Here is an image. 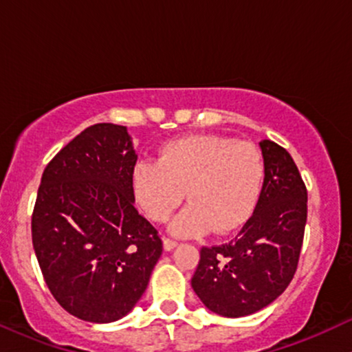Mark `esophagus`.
Wrapping results in <instances>:
<instances>
[{"label":"esophagus","instance_id":"34e87169","mask_svg":"<svg viewBox=\"0 0 352 352\" xmlns=\"http://www.w3.org/2000/svg\"><path fill=\"white\" fill-rule=\"evenodd\" d=\"M175 246H177V241L170 240V238H164V250H165V252H172Z\"/></svg>","mask_w":352,"mask_h":352}]
</instances>
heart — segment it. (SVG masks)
Instances as JSON below:
<instances>
[{"instance_id": "obj_1", "label": "heart", "mask_w": 352, "mask_h": 352, "mask_svg": "<svg viewBox=\"0 0 352 352\" xmlns=\"http://www.w3.org/2000/svg\"><path fill=\"white\" fill-rule=\"evenodd\" d=\"M132 192L152 220L165 221L185 199L190 204L172 220L177 236L215 230L230 233L250 220L265 182L261 152L230 137L193 134L160 147L159 160L137 162Z\"/></svg>"}]
</instances>
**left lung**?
Returning <instances> with one entry per match:
<instances>
[{"label":"left lung","instance_id":"obj_1","mask_svg":"<svg viewBox=\"0 0 352 352\" xmlns=\"http://www.w3.org/2000/svg\"><path fill=\"white\" fill-rule=\"evenodd\" d=\"M265 182L252 218L235 240L200 250L192 288L205 308L241 318L266 308L288 288L305 236L308 192L285 148L261 140Z\"/></svg>","mask_w":352,"mask_h":352}]
</instances>
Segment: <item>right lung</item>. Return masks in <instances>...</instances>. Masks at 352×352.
<instances>
[{
	"label": "right lung",
	"instance_id": "1",
	"mask_svg": "<svg viewBox=\"0 0 352 352\" xmlns=\"http://www.w3.org/2000/svg\"><path fill=\"white\" fill-rule=\"evenodd\" d=\"M135 162L127 127L96 124L43 172L31 221L34 253L52 296L82 321L127 316L162 254L157 230L134 207Z\"/></svg>",
	"mask_w": 352,
	"mask_h": 352
}]
</instances>
